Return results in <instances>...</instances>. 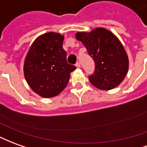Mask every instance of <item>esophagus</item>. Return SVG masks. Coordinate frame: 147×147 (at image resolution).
Here are the masks:
<instances>
[{
    "instance_id": "esophagus-1",
    "label": "esophagus",
    "mask_w": 147,
    "mask_h": 147,
    "mask_svg": "<svg viewBox=\"0 0 147 147\" xmlns=\"http://www.w3.org/2000/svg\"><path fill=\"white\" fill-rule=\"evenodd\" d=\"M76 67H78V68H80V67H81L80 63H79V62H77V63H76Z\"/></svg>"
}]
</instances>
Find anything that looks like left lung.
I'll return each instance as SVG.
<instances>
[{
	"label": "left lung",
	"instance_id": "obj_1",
	"mask_svg": "<svg viewBox=\"0 0 147 147\" xmlns=\"http://www.w3.org/2000/svg\"><path fill=\"white\" fill-rule=\"evenodd\" d=\"M76 40L83 43L95 64L89 81L95 88L109 91L119 85L129 69V59L115 35L105 28H95L91 32H78Z\"/></svg>",
	"mask_w": 147,
	"mask_h": 147
}]
</instances>
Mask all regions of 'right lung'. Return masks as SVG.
I'll return each mask as SVG.
<instances>
[{
	"label": "right lung",
	"mask_w": 147,
	"mask_h": 147,
	"mask_svg": "<svg viewBox=\"0 0 147 147\" xmlns=\"http://www.w3.org/2000/svg\"><path fill=\"white\" fill-rule=\"evenodd\" d=\"M64 36L55 32L39 36L24 62V76L32 90L43 98H52L66 88L76 67L67 63Z\"/></svg>",
	"instance_id": "1"
}]
</instances>
